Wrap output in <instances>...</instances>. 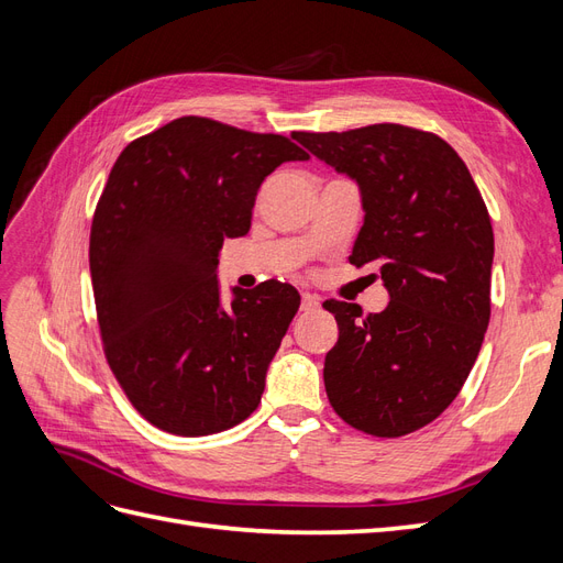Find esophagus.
Wrapping results in <instances>:
<instances>
[{
	"label": "esophagus",
	"mask_w": 563,
	"mask_h": 563,
	"mask_svg": "<svg viewBox=\"0 0 563 563\" xmlns=\"http://www.w3.org/2000/svg\"><path fill=\"white\" fill-rule=\"evenodd\" d=\"M319 298L317 296H310V294H302V300H300V312H317L319 310Z\"/></svg>",
	"instance_id": "obj_1"
}]
</instances>
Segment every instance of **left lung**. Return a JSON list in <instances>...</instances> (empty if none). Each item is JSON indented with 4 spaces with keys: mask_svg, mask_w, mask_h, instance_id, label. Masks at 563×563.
<instances>
[{
    "mask_svg": "<svg viewBox=\"0 0 563 563\" xmlns=\"http://www.w3.org/2000/svg\"><path fill=\"white\" fill-rule=\"evenodd\" d=\"M294 139L360 183L364 225L350 263H376L380 314L327 300L338 343L323 362L333 411L354 430L395 439L446 411L490 319L493 228L465 162L437 133L401 124Z\"/></svg>",
    "mask_w": 563,
    "mask_h": 563,
    "instance_id": "left-lung-1",
    "label": "left lung"
}]
</instances>
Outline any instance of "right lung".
<instances>
[{
	"label": "right lung",
	"instance_id": "right-lung-1",
	"mask_svg": "<svg viewBox=\"0 0 563 563\" xmlns=\"http://www.w3.org/2000/svg\"><path fill=\"white\" fill-rule=\"evenodd\" d=\"M302 159L286 135L195 114L117 157L91 223L96 314L110 371L155 428L207 437L258 408L300 296L269 279L223 308L218 251L249 232L265 176Z\"/></svg>",
	"mask_w": 563,
	"mask_h": 563
}]
</instances>
